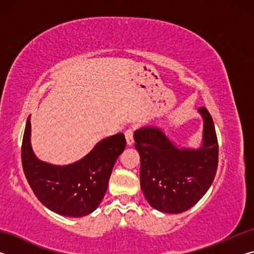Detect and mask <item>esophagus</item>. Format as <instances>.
<instances>
[{
	"label": "esophagus",
	"instance_id": "34e87169",
	"mask_svg": "<svg viewBox=\"0 0 254 254\" xmlns=\"http://www.w3.org/2000/svg\"><path fill=\"white\" fill-rule=\"evenodd\" d=\"M126 139H127V145H132L133 143H134V139H133V130L132 128H127V130L126 131Z\"/></svg>",
	"mask_w": 254,
	"mask_h": 254
}]
</instances>
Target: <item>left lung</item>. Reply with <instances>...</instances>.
Listing matches in <instances>:
<instances>
[{
  "label": "left lung",
  "instance_id": "1",
  "mask_svg": "<svg viewBox=\"0 0 254 254\" xmlns=\"http://www.w3.org/2000/svg\"><path fill=\"white\" fill-rule=\"evenodd\" d=\"M203 137L198 148L179 147L157 127L134 132L140 154V184L151 207L167 214H179L192 207L212 185L218 162V143L213 119L205 107Z\"/></svg>",
  "mask_w": 254,
  "mask_h": 254
}]
</instances>
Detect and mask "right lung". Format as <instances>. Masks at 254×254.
Masks as SVG:
<instances>
[{
	"label": "right lung",
	"instance_id": "1",
	"mask_svg": "<svg viewBox=\"0 0 254 254\" xmlns=\"http://www.w3.org/2000/svg\"><path fill=\"white\" fill-rule=\"evenodd\" d=\"M29 115L22 141V166L30 187L47 208L68 217L93 213L104 197L114 163L126 149L123 133L97 142L85 157L69 165L40 160L31 145Z\"/></svg>",
	"mask_w": 254,
	"mask_h": 254
}]
</instances>
